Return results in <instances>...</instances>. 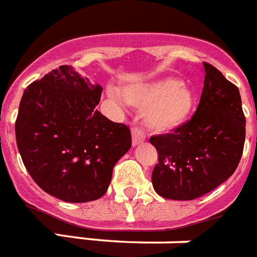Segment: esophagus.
Returning a JSON list of instances; mask_svg holds the SVG:
<instances>
[{
	"label": "esophagus",
	"instance_id": "34e87169",
	"mask_svg": "<svg viewBox=\"0 0 257 257\" xmlns=\"http://www.w3.org/2000/svg\"><path fill=\"white\" fill-rule=\"evenodd\" d=\"M146 139L143 131L139 130V128H134L133 130V146H138L141 143H143Z\"/></svg>",
	"mask_w": 257,
	"mask_h": 257
}]
</instances>
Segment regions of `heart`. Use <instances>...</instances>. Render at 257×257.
Segmentation results:
<instances>
[{
	"instance_id": "heart-1",
	"label": "heart",
	"mask_w": 257,
	"mask_h": 257,
	"mask_svg": "<svg viewBox=\"0 0 257 257\" xmlns=\"http://www.w3.org/2000/svg\"><path fill=\"white\" fill-rule=\"evenodd\" d=\"M122 94L127 103L143 108V123L155 134H170L184 126L196 103L194 89L174 77L127 86Z\"/></svg>"
}]
</instances>
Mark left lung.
<instances>
[{
	"instance_id": "left-lung-1",
	"label": "left lung",
	"mask_w": 257,
	"mask_h": 257,
	"mask_svg": "<svg viewBox=\"0 0 257 257\" xmlns=\"http://www.w3.org/2000/svg\"><path fill=\"white\" fill-rule=\"evenodd\" d=\"M204 66L200 103L191 120L172 134L151 137L158 161L154 190L171 200H194L235 172L243 154L245 118L239 89L210 63Z\"/></svg>"
}]
</instances>
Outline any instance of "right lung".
<instances>
[{"label":"right lung","mask_w":257,"mask_h":257,"mask_svg":"<svg viewBox=\"0 0 257 257\" xmlns=\"http://www.w3.org/2000/svg\"><path fill=\"white\" fill-rule=\"evenodd\" d=\"M102 87L71 66H59L29 85L16 120L25 167L38 186L67 203L103 196L112 168L130 150V128L96 106Z\"/></svg>","instance_id":"add662e5"}]
</instances>
